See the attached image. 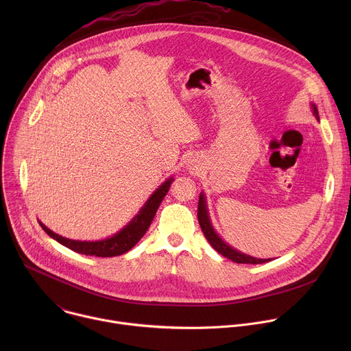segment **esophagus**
Returning <instances> with one entry per match:
<instances>
[{
  "mask_svg": "<svg viewBox=\"0 0 351 351\" xmlns=\"http://www.w3.org/2000/svg\"><path fill=\"white\" fill-rule=\"evenodd\" d=\"M191 165H193V164H191Z\"/></svg>",
  "mask_w": 351,
  "mask_h": 351,
  "instance_id": "esophagus-1",
  "label": "esophagus"
}]
</instances>
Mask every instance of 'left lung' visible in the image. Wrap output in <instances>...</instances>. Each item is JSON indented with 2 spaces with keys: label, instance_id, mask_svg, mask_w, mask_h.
Instances as JSON below:
<instances>
[{
  "label": "left lung",
  "instance_id": "obj_1",
  "mask_svg": "<svg viewBox=\"0 0 351 351\" xmlns=\"http://www.w3.org/2000/svg\"><path fill=\"white\" fill-rule=\"evenodd\" d=\"M313 108V114L317 118V121H319V115H318V110L315 104H311ZM197 217H198V223L202 226V230L206 236V239L208 240V243L217 250L219 254H222L223 257L237 263V264H264L271 261V258H254L252 256H247L239 250L233 248L232 245H229L226 241L222 240V237L215 232L213 223H211V218L208 214V208H207V198L204 191H202L198 198V210H197Z\"/></svg>",
  "mask_w": 351,
  "mask_h": 351
}]
</instances>
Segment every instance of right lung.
<instances>
[{
	"instance_id": "right-lung-1",
	"label": "right lung",
	"mask_w": 351,
	"mask_h": 351,
	"mask_svg": "<svg viewBox=\"0 0 351 351\" xmlns=\"http://www.w3.org/2000/svg\"><path fill=\"white\" fill-rule=\"evenodd\" d=\"M172 182H173V178L172 176L168 178L158 189H156V191L152 195L148 197L144 206L140 208V211L133 217V219L128 225H125L119 232H117L111 237H107L103 240H95V241L72 240V239L60 236L53 230H49L40 221H38V223L49 237H53L62 245L71 248L72 252H76L79 254L95 256V257L121 256V254L129 252V250L133 245H136L137 241L145 234L147 229L149 228V225H152V222L156 217V213H157L161 202L167 195Z\"/></svg>"
}]
</instances>
